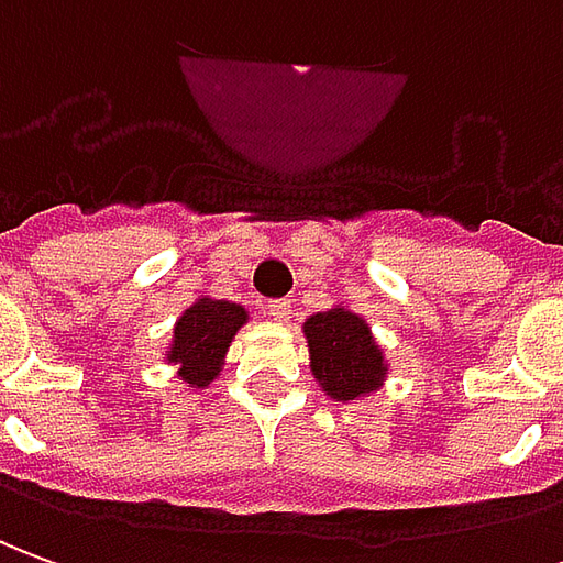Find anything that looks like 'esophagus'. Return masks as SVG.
Returning a JSON list of instances; mask_svg holds the SVG:
<instances>
[{"label":"esophagus","mask_w":563,"mask_h":563,"mask_svg":"<svg viewBox=\"0 0 563 563\" xmlns=\"http://www.w3.org/2000/svg\"><path fill=\"white\" fill-rule=\"evenodd\" d=\"M266 312H269L275 321H290L294 306H290V300H269V303H266Z\"/></svg>","instance_id":"34e87169"}]
</instances>
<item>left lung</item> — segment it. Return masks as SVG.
<instances>
[{"label":"left lung","instance_id":"left-lung-1","mask_svg":"<svg viewBox=\"0 0 563 563\" xmlns=\"http://www.w3.org/2000/svg\"><path fill=\"white\" fill-rule=\"evenodd\" d=\"M303 331L309 340L312 374L331 398L355 401L377 389L386 367L364 319L346 309H331L306 319Z\"/></svg>","mask_w":563,"mask_h":563}]
</instances>
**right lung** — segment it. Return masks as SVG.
<instances>
[{
	"instance_id": "obj_1",
	"label": "right lung",
	"mask_w": 563,
	"mask_h": 563,
	"mask_svg": "<svg viewBox=\"0 0 563 563\" xmlns=\"http://www.w3.org/2000/svg\"><path fill=\"white\" fill-rule=\"evenodd\" d=\"M244 319L247 316L242 306L208 297L186 309L174 328V343L168 352V362L180 367L184 383L205 389L220 374L223 355Z\"/></svg>"
}]
</instances>
